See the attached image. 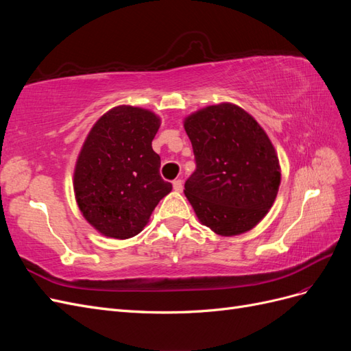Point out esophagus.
Segmentation results:
<instances>
[{"label": "esophagus", "instance_id": "esophagus-1", "mask_svg": "<svg viewBox=\"0 0 351 351\" xmlns=\"http://www.w3.org/2000/svg\"><path fill=\"white\" fill-rule=\"evenodd\" d=\"M173 187H174L176 192H182V190H183V182H182V180H174Z\"/></svg>", "mask_w": 351, "mask_h": 351}]
</instances>
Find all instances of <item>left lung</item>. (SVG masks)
I'll list each match as a JSON object with an SVG mask.
<instances>
[{"label":"left lung","mask_w":351,"mask_h":351,"mask_svg":"<svg viewBox=\"0 0 351 351\" xmlns=\"http://www.w3.org/2000/svg\"><path fill=\"white\" fill-rule=\"evenodd\" d=\"M183 123L196 159L184 195L200 224L222 237L256 227L281 183L277 151L267 132L231 102L209 105Z\"/></svg>","instance_id":"obj_1"}]
</instances>
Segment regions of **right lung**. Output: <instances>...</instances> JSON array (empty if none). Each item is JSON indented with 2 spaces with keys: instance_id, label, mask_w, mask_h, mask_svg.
I'll use <instances>...</instances> for the list:
<instances>
[{
  "instance_id": "right-lung-1",
  "label": "right lung",
  "mask_w": 351,
  "mask_h": 351,
  "mask_svg": "<svg viewBox=\"0 0 351 351\" xmlns=\"http://www.w3.org/2000/svg\"><path fill=\"white\" fill-rule=\"evenodd\" d=\"M161 125L151 110L119 105L93 124L79 152L73 189L83 218L110 239L134 237L173 190L159 176L152 141Z\"/></svg>"
}]
</instances>
